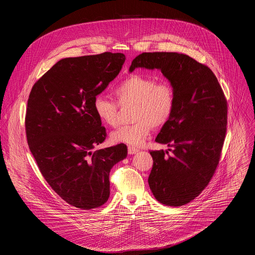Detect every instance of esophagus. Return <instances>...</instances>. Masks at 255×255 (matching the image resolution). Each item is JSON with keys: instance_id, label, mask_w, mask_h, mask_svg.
<instances>
[{"instance_id": "obj_1", "label": "esophagus", "mask_w": 255, "mask_h": 255, "mask_svg": "<svg viewBox=\"0 0 255 255\" xmlns=\"http://www.w3.org/2000/svg\"><path fill=\"white\" fill-rule=\"evenodd\" d=\"M138 151H139L138 148H135V147H132V146H129V147H128V153H129V154H135V153H137Z\"/></svg>"}]
</instances>
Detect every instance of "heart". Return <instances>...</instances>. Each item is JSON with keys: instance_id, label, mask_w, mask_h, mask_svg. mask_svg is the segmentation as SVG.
<instances>
[{"instance_id": "heart-1", "label": "heart", "mask_w": 255, "mask_h": 255, "mask_svg": "<svg viewBox=\"0 0 255 255\" xmlns=\"http://www.w3.org/2000/svg\"><path fill=\"white\" fill-rule=\"evenodd\" d=\"M116 101L105 96L94 99V112L107 126L118 124L119 106L124 108L134 105L132 121L111 133L115 143L139 146L148 138L152 127L160 128L171 118L176 102L173 85L166 80L157 81L153 77L134 74L123 80L115 89Z\"/></svg>"}]
</instances>
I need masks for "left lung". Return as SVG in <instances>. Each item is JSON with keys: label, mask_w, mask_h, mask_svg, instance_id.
I'll use <instances>...</instances> for the list:
<instances>
[{"label": "left lung", "mask_w": 255, "mask_h": 255, "mask_svg": "<svg viewBox=\"0 0 255 255\" xmlns=\"http://www.w3.org/2000/svg\"><path fill=\"white\" fill-rule=\"evenodd\" d=\"M159 69L176 92L174 112L155 141L168 151H150L148 184L163 205L179 207L198 197L219 163L226 135L227 101L214 72L187 54L143 52L129 68Z\"/></svg>", "instance_id": "8db88e82"}]
</instances>
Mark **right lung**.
<instances>
[{
	"mask_svg": "<svg viewBox=\"0 0 255 255\" xmlns=\"http://www.w3.org/2000/svg\"><path fill=\"white\" fill-rule=\"evenodd\" d=\"M125 59L112 52L60 59L29 95L25 127L30 151L52 190L79 209L108 201L111 168L127 156L122 143L92 151L107 136L94 99L119 75Z\"/></svg>",
	"mask_w": 255,
	"mask_h": 255,
	"instance_id": "1",
	"label": "right lung"
}]
</instances>
